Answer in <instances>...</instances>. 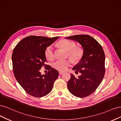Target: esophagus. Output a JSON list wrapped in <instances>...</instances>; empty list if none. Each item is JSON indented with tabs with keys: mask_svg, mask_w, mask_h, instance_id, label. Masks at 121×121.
Here are the masks:
<instances>
[{
	"mask_svg": "<svg viewBox=\"0 0 121 121\" xmlns=\"http://www.w3.org/2000/svg\"><path fill=\"white\" fill-rule=\"evenodd\" d=\"M64 72H62V71H59V75H61V74H63Z\"/></svg>",
	"mask_w": 121,
	"mask_h": 121,
	"instance_id": "esophagus-1",
	"label": "esophagus"
}]
</instances>
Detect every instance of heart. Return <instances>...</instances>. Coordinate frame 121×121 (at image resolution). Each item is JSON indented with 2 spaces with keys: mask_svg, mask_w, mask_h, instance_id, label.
<instances>
[{
  "mask_svg": "<svg viewBox=\"0 0 121 121\" xmlns=\"http://www.w3.org/2000/svg\"><path fill=\"white\" fill-rule=\"evenodd\" d=\"M59 46L68 51V55L75 62L81 60L83 55V50L80 47H76L75 42L66 39L60 41L58 43ZM45 56L47 59L52 60L54 59V49L52 45H49L45 49ZM72 61L70 59L58 60L53 64V67L59 71H65L71 65Z\"/></svg>",
  "mask_w": 121,
  "mask_h": 121,
  "instance_id": "obj_1",
  "label": "heart"
}]
</instances>
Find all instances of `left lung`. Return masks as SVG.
I'll use <instances>...</instances> for the list:
<instances>
[{
  "label": "left lung",
  "mask_w": 121,
  "mask_h": 121,
  "mask_svg": "<svg viewBox=\"0 0 121 121\" xmlns=\"http://www.w3.org/2000/svg\"><path fill=\"white\" fill-rule=\"evenodd\" d=\"M78 42L83 49V55L79 62L73 67L81 75L73 74L67 83L68 90L76 97L91 95L102 82L105 73V55L102 47L96 40L87 35H78L65 38Z\"/></svg>",
  "instance_id": "left-lung-1"
}]
</instances>
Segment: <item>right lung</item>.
<instances>
[{
    "label": "right lung",
    "instance_id": "obj_1",
    "mask_svg": "<svg viewBox=\"0 0 121 121\" xmlns=\"http://www.w3.org/2000/svg\"><path fill=\"white\" fill-rule=\"evenodd\" d=\"M59 38L30 36L23 39L14 48L12 61L14 76L30 95L41 97L52 91L59 73L45 64L47 61L45 51L48 46ZM43 66L49 71L42 75L39 70Z\"/></svg>",
    "mask_w": 121,
    "mask_h": 121
}]
</instances>
